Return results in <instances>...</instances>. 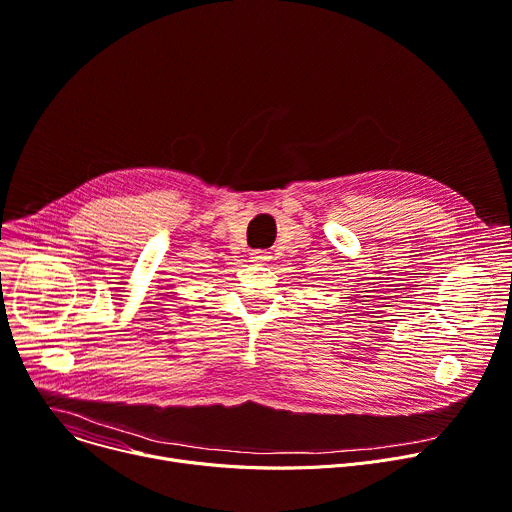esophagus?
<instances>
[{
  "mask_svg": "<svg viewBox=\"0 0 512 512\" xmlns=\"http://www.w3.org/2000/svg\"><path fill=\"white\" fill-rule=\"evenodd\" d=\"M251 259H253L255 263H265V261L269 259V253L263 251V249H255V251L251 253Z\"/></svg>",
  "mask_w": 512,
  "mask_h": 512,
  "instance_id": "34e87169",
  "label": "esophagus"
}]
</instances>
